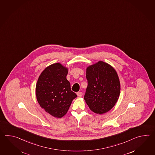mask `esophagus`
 <instances>
[{
	"label": "esophagus",
	"instance_id": "esophagus-1",
	"mask_svg": "<svg viewBox=\"0 0 155 155\" xmlns=\"http://www.w3.org/2000/svg\"><path fill=\"white\" fill-rule=\"evenodd\" d=\"M76 94L78 97H81L82 95V93L81 92H78L76 93Z\"/></svg>",
	"mask_w": 155,
	"mask_h": 155
}]
</instances>
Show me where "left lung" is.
<instances>
[{
	"instance_id": "8db88e82",
	"label": "left lung",
	"mask_w": 155,
	"mask_h": 155,
	"mask_svg": "<svg viewBox=\"0 0 155 155\" xmlns=\"http://www.w3.org/2000/svg\"><path fill=\"white\" fill-rule=\"evenodd\" d=\"M87 87L84 100L92 112L101 115L115 105L120 94V82L115 69L102 61L86 68Z\"/></svg>"
}]
</instances>
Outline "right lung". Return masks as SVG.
<instances>
[{
	"instance_id": "add662e5",
	"label": "right lung",
	"mask_w": 155,
	"mask_h": 155,
	"mask_svg": "<svg viewBox=\"0 0 155 155\" xmlns=\"http://www.w3.org/2000/svg\"><path fill=\"white\" fill-rule=\"evenodd\" d=\"M68 68L59 63L47 66L36 82L35 95L40 107L50 115L61 118L77 97L66 79Z\"/></svg>"
}]
</instances>
